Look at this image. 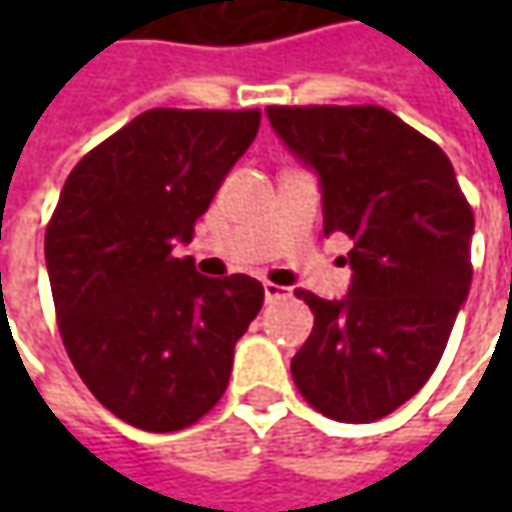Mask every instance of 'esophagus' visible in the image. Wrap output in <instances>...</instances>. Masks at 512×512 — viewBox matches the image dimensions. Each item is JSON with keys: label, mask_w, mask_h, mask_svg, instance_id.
I'll return each mask as SVG.
<instances>
[{"label": "esophagus", "mask_w": 512, "mask_h": 512, "mask_svg": "<svg viewBox=\"0 0 512 512\" xmlns=\"http://www.w3.org/2000/svg\"><path fill=\"white\" fill-rule=\"evenodd\" d=\"M287 296H290V287L265 282V299H267V302H279V299H287Z\"/></svg>", "instance_id": "1"}]
</instances>
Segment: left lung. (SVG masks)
Here are the masks:
<instances>
[{
	"instance_id": "left-lung-1",
	"label": "left lung",
	"mask_w": 512,
	"mask_h": 512,
	"mask_svg": "<svg viewBox=\"0 0 512 512\" xmlns=\"http://www.w3.org/2000/svg\"><path fill=\"white\" fill-rule=\"evenodd\" d=\"M322 187L325 236L353 239L347 296L319 299L293 382L327 419L367 424L413 399L470 293L473 210L444 150L376 105L267 108Z\"/></svg>"
}]
</instances>
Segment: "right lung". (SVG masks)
I'll list each match as a JSON object with an SVG mask.
<instances>
[{
    "label": "right lung",
    "mask_w": 512,
    "mask_h": 512,
    "mask_svg": "<svg viewBox=\"0 0 512 512\" xmlns=\"http://www.w3.org/2000/svg\"><path fill=\"white\" fill-rule=\"evenodd\" d=\"M259 119V110H148L90 150L59 193L45 265L62 342L90 393L139 430L199 422L262 310L256 279H210L173 253L193 239Z\"/></svg>",
    "instance_id": "1"
}]
</instances>
